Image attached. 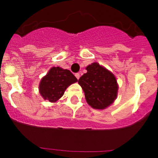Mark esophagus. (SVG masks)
Returning a JSON list of instances; mask_svg holds the SVG:
<instances>
[{
	"instance_id": "obj_1",
	"label": "esophagus",
	"mask_w": 158,
	"mask_h": 158,
	"mask_svg": "<svg viewBox=\"0 0 158 158\" xmlns=\"http://www.w3.org/2000/svg\"><path fill=\"white\" fill-rule=\"evenodd\" d=\"M75 77H77V79H79V78H80V73H75Z\"/></svg>"
}]
</instances>
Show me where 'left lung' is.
<instances>
[{"label": "left lung", "mask_w": 158, "mask_h": 158, "mask_svg": "<svg viewBox=\"0 0 158 158\" xmlns=\"http://www.w3.org/2000/svg\"><path fill=\"white\" fill-rule=\"evenodd\" d=\"M87 73L78 80L86 101L95 109H104L115 100L118 85L115 76L98 63L86 67Z\"/></svg>", "instance_id": "8db88e82"}]
</instances>
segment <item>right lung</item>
I'll list each match as a JSON object with an SVG mask.
<instances>
[{
  "label": "right lung",
  "mask_w": 158,
  "mask_h": 158,
  "mask_svg": "<svg viewBox=\"0 0 158 158\" xmlns=\"http://www.w3.org/2000/svg\"><path fill=\"white\" fill-rule=\"evenodd\" d=\"M77 81L76 77L68 69L60 67H52L49 73L41 80L40 93L44 100L56 102L63 96L65 90Z\"/></svg>",
  "instance_id": "add662e5"
}]
</instances>
